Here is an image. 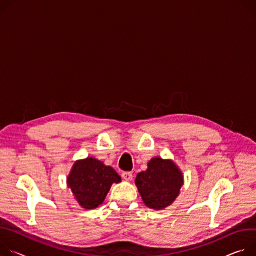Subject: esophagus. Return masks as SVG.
<instances>
[{"instance_id": "1", "label": "esophagus", "mask_w": 256, "mask_h": 256, "mask_svg": "<svg viewBox=\"0 0 256 256\" xmlns=\"http://www.w3.org/2000/svg\"><path fill=\"white\" fill-rule=\"evenodd\" d=\"M122 178L126 181H131L133 178V175L131 172H123L122 173Z\"/></svg>"}]
</instances>
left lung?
I'll list each match as a JSON object with an SVG mask.
<instances>
[{
	"label": "left lung",
	"mask_w": 256,
	"mask_h": 256,
	"mask_svg": "<svg viewBox=\"0 0 256 256\" xmlns=\"http://www.w3.org/2000/svg\"><path fill=\"white\" fill-rule=\"evenodd\" d=\"M135 184L146 206L162 210L172 204L183 185V175L171 160L154 158L148 170L137 174Z\"/></svg>",
	"instance_id": "1"
}]
</instances>
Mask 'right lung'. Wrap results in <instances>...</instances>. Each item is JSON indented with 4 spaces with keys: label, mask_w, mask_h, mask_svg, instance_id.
Masks as SVG:
<instances>
[{
    "label": "right lung",
    "mask_w": 256,
    "mask_h": 256,
    "mask_svg": "<svg viewBox=\"0 0 256 256\" xmlns=\"http://www.w3.org/2000/svg\"><path fill=\"white\" fill-rule=\"evenodd\" d=\"M119 182L121 177L115 170L94 158L76 160L67 177L68 187L85 210H94L102 204L112 184Z\"/></svg>",
    "instance_id": "right-lung-1"
}]
</instances>
